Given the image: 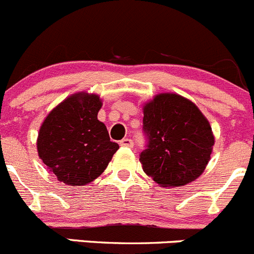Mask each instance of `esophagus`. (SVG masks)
Listing matches in <instances>:
<instances>
[{"label": "esophagus", "instance_id": "1", "mask_svg": "<svg viewBox=\"0 0 254 254\" xmlns=\"http://www.w3.org/2000/svg\"><path fill=\"white\" fill-rule=\"evenodd\" d=\"M121 146H126V147H132L133 146V139L131 138H123L122 141H120Z\"/></svg>", "mask_w": 254, "mask_h": 254}]
</instances>
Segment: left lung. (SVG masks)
Segmentation results:
<instances>
[{"label":"left lung","mask_w":254,"mask_h":254,"mask_svg":"<svg viewBox=\"0 0 254 254\" xmlns=\"http://www.w3.org/2000/svg\"><path fill=\"white\" fill-rule=\"evenodd\" d=\"M142 168L154 182L180 187L202 175L214 144L208 121L194 103L161 93L143 108Z\"/></svg>","instance_id":"obj_1"}]
</instances>
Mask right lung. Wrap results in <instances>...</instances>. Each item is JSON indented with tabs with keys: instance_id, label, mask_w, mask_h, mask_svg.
<instances>
[{
	"instance_id": "add662e5",
	"label": "right lung",
	"mask_w": 254,
	"mask_h": 254,
	"mask_svg": "<svg viewBox=\"0 0 254 254\" xmlns=\"http://www.w3.org/2000/svg\"><path fill=\"white\" fill-rule=\"evenodd\" d=\"M101 106L98 96L77 93L57 106L41 126L38 156L66 185L92 182L120 148L97 120Z\"/></svg>"
}]
</instances>
